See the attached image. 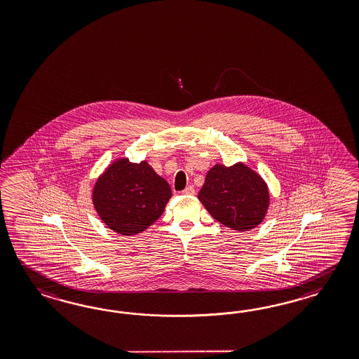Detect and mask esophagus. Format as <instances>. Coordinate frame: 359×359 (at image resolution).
<instances>
[{"label": "esophagus", "instance_id": "esophagus-1", "mask_svg": "<svg viewBox=\"0 0 359 359\" xmlns=\"http://www.w3.org/2000/svg\"><path fill=\"white\" fill-rule=\"evenodd\" d=\"M182 194L185 196H194L195 195V188L192 185H188L185 189L182 191Z\"/></svg>", "mask_w": 359, "mask_h": 359}]
</instances>
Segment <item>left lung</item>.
I'll list each match as a JSON object with an SVG mask.
<instances>
[{"label": "left lung", "instance_id": "1", "mask_svg": "<svg viewBox=\"0 0 359 359\" xmlns=\"http://www.w3.org/2000/svg\"><path fill=\"white\" fill-rule=\"evenodd\" d=\"M198 200L212 217L233 230L246 231L261 224L269 208V189L245 164H216L205 177Z\"/></svg>", "mask_w": 359, "mask_h": 359}]
</instances>
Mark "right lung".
<instances>
[{
  "label": "right lung",
  "instance_id": "1",
  "mask_svg": "<svg viewBox=\"0 0 359 359\" xmlns=\"http://www.w3.org/2000/svg\"><path fill=\"white\" fill-rule=\"evenodd\" d=\"M171 196L168 183L147 162L120 159L98 179L93 204L108 228L133 236L161 217Z\"/></svg>",
  "mask_w": 359,
  "mask_h": 359
}]
</instances>
